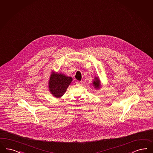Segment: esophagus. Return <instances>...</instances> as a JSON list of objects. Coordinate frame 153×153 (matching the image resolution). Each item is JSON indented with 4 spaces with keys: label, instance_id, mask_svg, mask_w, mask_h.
Masks as SVG:
<instances>
[{
    "label": "esophagus",
    "instance_id": "34e87169",
    "mask_svg": "<svg viewBox=\"0 0 153 153\" xmlns=\"http://www.w3.org/2000/svg\"><path fill=\"white\" fill-rule=\"evenodd\" d=\"M76 83H77L78 85H81V84H82V82H79V81H78V82H76Z\"/></svg>",
    "mask_w": 153,
    "mask_h": 153
}]
</instances>
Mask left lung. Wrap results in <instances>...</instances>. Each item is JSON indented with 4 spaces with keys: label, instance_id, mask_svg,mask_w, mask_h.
Masks as SVG:
<instances>
[{
    "label": "left lung",
    "instance_id": "1",
    "mask_svg": "<svg viewBox=\"0 0 153 153\" xmlns=\"http://www.w3.org/2000/svg\"><path fill=\"white\" fill-rule=\"evenodd\" d=\"M92 85L94 86V88L96 90H99L102 88V85H101V82L100 80L99 79V77L95 76L94 78V79L93 80Z\"/></svg>",
    "mask_w": 153,
    "mask_h": 153
}]
</instances>
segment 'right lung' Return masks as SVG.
<instances>
[{
  "label": "right lung",
  "instance_id": "add662e5",
  "mask_svg": "<svg viewBox=\"0 0 153 153\" xmlns=\"http://www.w3.org/2000/svg\"><path fill=\"white\" fill-rule=\"evenodd\" d=\"M72 81L71 77L52 71L48 82L49 90L53 96L57 98L61 97L66 92Z\"/></svg>",
  "mask_w": 153,
  "mask_h": 153
}]
</instances>
